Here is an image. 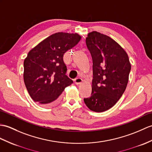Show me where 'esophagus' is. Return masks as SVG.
Returning a JSON list of instances; mask_svg holds the SVG:
<instances>
[{"instance_id":"1","label":"esophagus","mask_w":152,"mask_h":152,"mask_svg":"<svg viewBox=\"0 0 152 152\" xmlns=\"http://www.w3.org/2000/svg\"><path fill=\"white\" fill-rule=\"evenodd\" d=\"M82 79L80 77H76V79H75V83L76 85H79L82 82Z\"/></svg>"}]
</instances>
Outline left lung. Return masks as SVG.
I'll list each match as a JSON object with an SVG mask.
<instances>
[{"mask_svg": "<svg viewBox=\"0 0 152 152\" xmlns=\"http://www.w3.org/2000/svg\"><path fill=\"white\" fill-rule=\"evenodd\" d=\"M86 45L93 59V79L91 96L83 100L90 110L104 112L114 106L124 93L131 64L124 48L106 35L91 31Z\"/></svg>", "mask_w": 152, "mask_h": 152, "instance_id": "left-lung-1", "label": "left lung"}]
</instances>
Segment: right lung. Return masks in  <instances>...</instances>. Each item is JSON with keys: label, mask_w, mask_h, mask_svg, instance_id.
<instances>
[{"label": "right lung", "mask_w": 152, "mask_h": 152, "mask_svg": "<svg viewBox=\"0 0 152 152\" xmlns=\"http://www.w3.org/2000/svg\"><path fill=\"white\" fill-rule=\"evenodd\" d=\"M76 33L58 32L45 39L30 50L24 61V82L30 97L43 105L59 100L73 82L66 75L63 55L79 43Z\"/></svg>", "instance_id": "obj_1"}]
</instances>
